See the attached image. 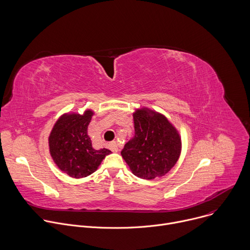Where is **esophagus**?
I'll use <instances>...</instances> for the list:
<instances>
[{"label":"esophagus","instance_id":"1","mask_svg":"<svg viewBox=\"0 0 250 250\" xmlns=\"http://www.w3.org/2000/svg\"><path fill=\"white\" fill-rule=\"evenodd\" d=\"M109 147H110V149L113 151V152H117L118 150H119V148H118V144L116 141H112L111 144L109 145Z\"/></svg>","mask_w":250,"mask_h":250}]
</instances>
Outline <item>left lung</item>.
Returning a JSON list of instances; mask_svg holds the SVG:
<instances>
[{
	"label": "left lung",
	"mask_w": 250,
	"mask_h": 250,
	"mask_svg": "<svg viewBox=\"0 0 250 250\" xmlns=\"http://www.w3.org/2000/svg\"><path fill=\"white\" fill-rule=\"evenodd\" d=\"M134 136L125 145L122 156L131 172L152 180L167 174L181 153V137L163 115L142 108L133 114Z\"/></svg>",
	"instance_id": "1"
}]
</instances>
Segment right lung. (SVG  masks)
Here are the masks:
<instances>
[{
  "mask_svg": "<svg viewBox=\"0 0 250 250\" xmlns=\"http://www.w3.org/2000/svg\"><path fill=\"white\" fill-rule=\"evenodd\" d=\"M94 112L83 115L65 114L55 123L49 138L50 155L58 168L72 178H83L94 173L103 159L112 151L96 150L88 135V125Z\"/></svg>",
  "mask_w": 250,
  "mask_h": 250,
  "instance_id": "add662e5",
  "label": "right lung"
}]
</instances>
